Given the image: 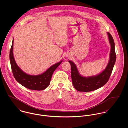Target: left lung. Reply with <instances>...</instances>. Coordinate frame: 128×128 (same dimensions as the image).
<instances>
[{
  "mask_svg": "<svg viewBox=\"0 0 128 128\" xmlns=\"http://www.w3.org/2000/svg\"><path fill=\"white\" fill-rule=\"evenodd\" d=\"M111 48L110 59L106 68L100 73L94 76L84 77L81 75L76 64L72 60L68 62L71 65V76L74 87L79 92H91L104 86L108 81L116 61V54L114 40L109 32H107Z\"/></svg>",
  "mask_w": 128,
  "mask_h": 128,
  "instance_id": "1",
  "label": "left lung"
}]
</instances>
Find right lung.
Returning <instances> with one entry per match:
<instances>
[{
  "label": "right lung",
  "instance_id": "obj_1",
  "mask_svg": "<svg viewBox=\"0 0 128 128\" xmlns=\"http://www.w3.org/2000/svg\"><path fill=\"white\" fill-rule=\"evenodd\" d=\"M9 56L12 70L15 79L24 87L37 91L43 90L48 87L53 73L62 62V60H61L52 65L45 72L40 74L36 75L28 74L22 71L16 62L13 55V39Z\"/></svg>",
  "mask_w": 128,
  "mask_h": 128
}]
</instances>
